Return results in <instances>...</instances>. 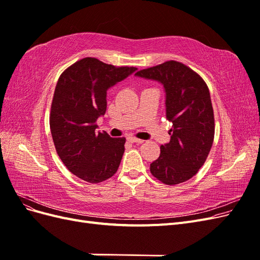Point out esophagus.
Wrapping results in <instances>:
<instances>
[{"mask_svg": "<svg viewBox=\"0 0 260 260\" xmlns=\"http://www.w3.org/2000/svg\"><path fill=\"white\" fill-rule=\"evenodd\" d=\"M128 141H129V142H131V143H138V144H141V143L144 142L143 140H140V139L133 138V137H129V138H128Z\"/></svg>", "mask_w": 260, "mask_h": 260, "instance_id": "esophagus-1", "label": "esophagus"}]
</instances>
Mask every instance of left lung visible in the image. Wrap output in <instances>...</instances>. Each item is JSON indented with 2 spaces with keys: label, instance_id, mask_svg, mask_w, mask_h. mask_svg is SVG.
<instances>
[{
  "label": "left lung",
  "instance_id": "8db88e82",
  "mask_svg": "<svg viewBox=\"0 0 260 260\" xmlns=\"http://www.w3.org/2000/svg\"><path fill=\"white\" fill-rule=\"evenodd\" d=\"M136 75L164 85L166 117L172 122L169 143L160 146L151 174L167 185L185 182L198 174L214 142L215 118L208 86L198 73L176 60Z\"/></svg>",
  "mask_w": 260,
  "mask_h": 260
}]
</instances>
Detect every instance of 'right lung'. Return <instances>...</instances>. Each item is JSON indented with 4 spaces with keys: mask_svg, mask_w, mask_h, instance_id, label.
Masks as SVG:
<instances>
[{
    "mask_svg": "<svg viewBox=\"0 0 260 260\" xmlns=\"http://www.w3.org/2000/svg\"><path fill=\"white\" fill-rule=\"evenodd\" d=\"M136 70L85 57L57 81L50 114L55 149L67 169L86 182H103L119 167L125 139L96 132L95 121L106 112L107 90Z\"/></svg>",
    "mask_w": 260,
    "mask_h": 260,
    "instance_id": "right-lung-1",
    "label": "right lung"
}]
</instances>
